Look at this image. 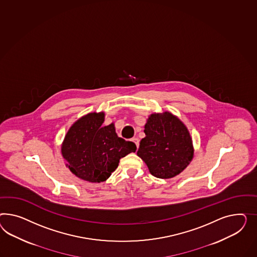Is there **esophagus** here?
<instances>
[{
    "label": "esophagus",
    "instance_id": "esophagus-1",
    "mask_svg": "<svg viewBox=\"0 0 257 257\" xmlns=\"http://www.w3.org/2000/svg\"><path fill=\"white\" fill-rule=\"evenodd\" d=\"M133 142L136 144V146H137V148H139V139H138V138H134V139H132Z\"/></svg>",
    "mask_w": 257,
    "mask_h": 257
}]
</instances>
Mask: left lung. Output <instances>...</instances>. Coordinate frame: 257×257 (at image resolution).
Here are the masks:
<instances>
[{"label":"left lung","mask_w":257,"mask_h":257,"mask_svg":"<svg viewBox=\"0 0 257 257\" xmlns=\"http://www.w3.org/2000/svg\"><path fill=\"white\" fill-rule=\"evenodd\" d=\"M138 155L151 174L170 179L182 172L194 157V147L187 127L177 116L166 111L153 113L145 124Z\"/></svg>","instance_id":"1"}]
</instances>
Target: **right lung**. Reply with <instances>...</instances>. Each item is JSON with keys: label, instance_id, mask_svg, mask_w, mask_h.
<instances>
[{"label": "right lung", "instance_id": "1", "mask_svg": "<svg viewBox=\"0 0 257 257\" xmlns=\"http://www.w3.org/2000/svg\"><path fill=\"white\" fill-rule=\"evenodd\" d=\"M104 112L78 118L70 127L62 154L66 166L77 178L89 182L106 181L118 167L119 159L135 153L134 142L118 138L114 123L103 126Z\"/></svg>", "mask_w": 257, "mask_h": 257}]
</instances>
